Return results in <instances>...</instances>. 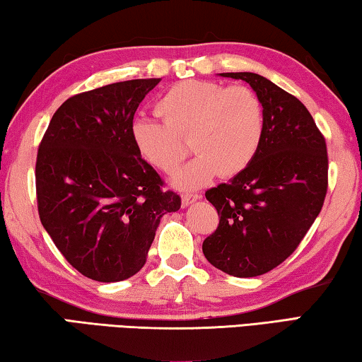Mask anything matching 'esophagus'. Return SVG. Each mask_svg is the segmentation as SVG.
Wrapping results in <instances>:
<instances>
[{
    "instance_id": "1",
    "label": "esophagus",
    "mask_w": 362,
    "mask_h": 362,
    "mask_svg": "<svg viewBox=\"0 0 362 362\" xmlns=\"http://www.w3.org/2000/svg\"><path fill=\"white\" fill-rule=\"evenodd\" d=\"M199 199V194L198 193H183L182 194V206L187 207L192 203H194V201Z\"/></svg>"
}]
</instances>
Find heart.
<instances>
[{
    "label": "heart",
    "instance_id": "b5f03b06",
    "mask_svg": "<svg viewBox=\"0 0 362 362\" xmlns=\"http://www.w3.org/2000/svg\"><path fill=\"white\" fill-rule=\"evenodd\" d=\"M160 119L140 115L131 124L139 155L163 173L174 170L187 155L196 153L175 170L173 185L179 189L204 187L216 175L243 173L260 148L265 116L262 102L246 86L188 79L174 84L156 105Z\"/></svg>",
    "mask_w": 362,
    "mask_h": 362
}]
</instances>
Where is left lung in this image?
Returning a JSON list of instances; mask_svg holds the SVG:
<instances>
[{
	"mask_svg": "<svg viewBox=\"0 0 362 362\" xmlns=\"http://www.w3.org/2000/svg\"><path fill=\"white\" fill-rule=\"evenodd\" d=\"M243 79L265 116L260 148L228 183L206 192L218 212L203 243L214 267L236 278L268 273L283 263L321 212L327 193L326 140L297 97L257 73H220Z\"/></svg>",
	"mask_w": 362,
	"mask_h": 362,
	"instance_id": "1",
	"label": "left lung"
}]
</instances>
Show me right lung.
<instances>
[{
    "label": "right lung",
    "instance_id": "obj_1",
    "mask_svg": "<svg viewBox=\"0 0 362 362\" xmlns=\"http://www.w3.org/2000/svg\"><path fill=\"white\" fill-rule=\"evenodd\" d=\"M159 78L102 86L66 99L36 156V199L45 230L66 262L100 283L142 269L159 220L180 196L139 155L134 113Z\"/></svg>",
    "mask_w": 362,
    "mask_h": 362
}]
</instances>
